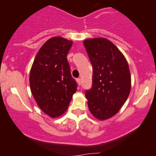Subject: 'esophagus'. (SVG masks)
I'll return each instance as SVG.
<instances>
[{
  "instance_id": "obj_1",
  "label": "esophagus",
  "mask_w": 156,
  "mask_h": 156,
  "mask_svg": "<svg viewBox=\"0 0 156 156\" xmlns=\"http://www.w3.org/2000/svg\"><path fill=\"white\" fill-rule=\"evenodd\" d=\"M76 82H77V84H78V85H81V84H82V80H81V79L80 78H78V79H76Z\"/></svg>"
}]
</instances>
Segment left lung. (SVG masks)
<instances>
[{
    "instance_id": "8db88e82",
    "label": "left lung",
    "mask_w": 156,
    "mask_h": 156,
    "mask_svg": "<svg viewBox=\"0 0 156 156\" xmlns=\"http://www.w3.org/2000/svg\"><path fill=\"white\" fill-rule=\"evenodd\" d=\"M84 45L93 67L92 87L86 91L91 114L106 120L119 112L131 87L129 67L120 50L106 38L85 40Z\"/></svg>"
}]
</instances>
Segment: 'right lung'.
<instances>
[{
  "instance_id": "right-lung-1",
  "label": "right lung",
  "mask_w": 156,
  "mask_h": 156,
  "mask_svg": "<svg viewBox=\"0 0 156 156\" xmlns=\"http://www.w3.org/2000/svg\"><path fill=\"white\" fill-rule=\"evenodd\" d=\"M72 41L53 37L38 51L30 73L34 99L44 114L56 118L67 111L77 84L72 78L67 55Z\"/></svg>"
}]
</instances>
